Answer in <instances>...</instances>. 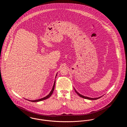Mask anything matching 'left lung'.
Listing matches in <instances>:
<instances>
[{
    "label": "left lung",
    "mask_w": 127,
    "mask_h": 127,
    "mask_svg": "<svg viewBox=\"0 0 127 127\" xmlns=\"http://www.w3.org/2000/svg\"><path fill=\"white\" fill-rule=\"evenodd\" d=\"M74 90H75V92H76V93L79 95V96H80L81 97H82V98H84V99H89V100H97V99H99V98H100L102 96H101V97H98V98H90V97H86V96H83V95H81V94H80V93H79L76 90L74 89Z\"/></svg>",
    "instance_id": "8db88e82"
}]
</instances>
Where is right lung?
Listing matches in <instances>:
<instances>
[{
	"instance_id": "add662e5",
	"label": "right lung",
	"mask_w": 127,
	"mask_h": 127,
	"mask_svg": "<svg viewBox=\"0 0 127 127\" xmlns=\"http://www.w3.org/2000/svg\"><path fill=\"white\" fill-rule=\"evenodd\" d=\"M57 74H56V76H57ZM55 81L54 85H53V88H52V90L50 91V92L49 93V94L48 95H47L46 96H45V97H43V98H42L39 99L35 100H29V101H31V102H37L41 101H42V100H45V99H48V98H49V97L51 96L52 94L53 93V91H54L55 89Z\"/></svg>"
}]
</instances>
